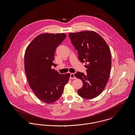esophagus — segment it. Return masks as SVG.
<instances>
[{"label":"esophagus","instance_id":"1","mask_svg":"<svg viewBox=\"0 0 135 135\" xmlns=\"http://www.w3.org/2000/svg\"><path fill=\"white\" fill-rule=\"evenodd\" d=\"M75 78H76V77L75 76L74 73H71L70 74V79H75Z\"/></svg>","mask_w":135,"mask_h":135}]
</instances>
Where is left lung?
<instances>
[{"label":"left lung","mask_w":135,"mask_h":135,"mask_svg":"<svg viewBox=\"0 0 135 135\" xmlns=\"http://www.w3.org/2000/svg\"><path fill=\"white\" fill-rule=\"evenodd\" d=\"M70 38L77 50L80 62L86 63L87 73L77 72L75 76L83 82L78 94L85 99L99 96L108 83L111 68L110 49L100 35L94 31L70 33Z\"/></svg>","instance_id":"obj_1"}]
</instances>
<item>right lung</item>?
<instances>
[{
  "instance_id": "1",
  "label": "right lung",
  "mask_w": 135,
  "mask_h": 135,
  "mask_svg": "<svg viewBox=\"0 0 135 135\" xmlns=\"http://www.w3.org/2000/svg\"><path fill=\"white\" fill-rule=\"evenodd\" d=\"M64 33L40 34L27 46L24 67L30 87L39 99L52 103L61 97L70 74H60L52 66L57 47L64 40Z\"/></svg>"
}]
</instances>
